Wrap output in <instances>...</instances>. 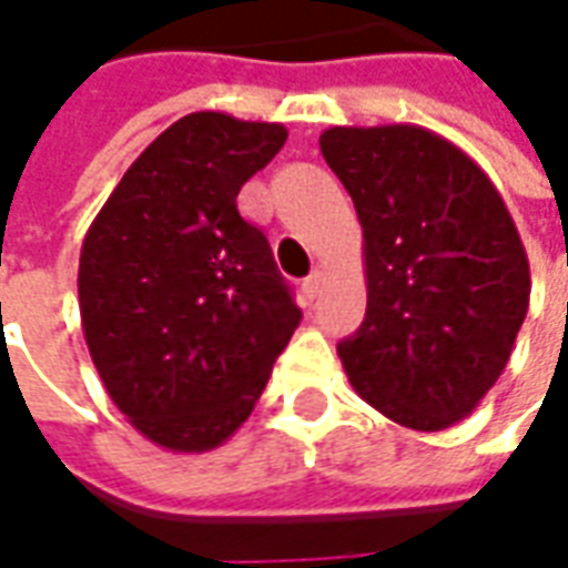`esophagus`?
<instances>
[{"instance_id": "34e87169", "label": "esophagus", "mask_w": 568, "mask_h": 568, "mask_svg": "<svg viewBox=\"0 0 568 568\" xmlns=\"http://www.w3.org/2000/svg\"><path fill=\"white\" fill-rule=\"evenodd\" d=\"M323 283H326V273H323V270H314V273L304 280L301 288H304V295H307V298H316V295H320V288H323Z\"/></svg>"}]
</instances>
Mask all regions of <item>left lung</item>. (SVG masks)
Returning <instances> with one entry per match:
<instances>
[{"mask_svg": "<svg viewBox=\"0 0 568 568\" xmlns=\"http://www.w3.org/2000/svg\"><path fill=\"white\" fill-rule=\"evenodd\" d=\"M326 164L364 226L366 316L338 345L354 392L397 426L442 432L488 395L531 276L488 173L416 123L329 126Z\"/></svg>", "mask_w": 568, "mask_h": 568, "instance_id": "1", "label": "left lung"}]
</instances>
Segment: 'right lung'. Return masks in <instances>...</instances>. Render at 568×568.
<instances>
[{"label":"right lung","mask_w":568,"mask_h":568,"mask_svg":"<svg viewBox=\"0 0 568 568\" xmlns=\"http://www.w3.org/2000/svg\"><path fill=\"white\" fill-rule=\"evenodd\" d=\"M283 123L195 111L108 195L80 248L83 338L108 397L164 450H214L252 416L301 311L239 189Z\"/></svg>","instance_id":"right-lung-1"}]
</instances>
